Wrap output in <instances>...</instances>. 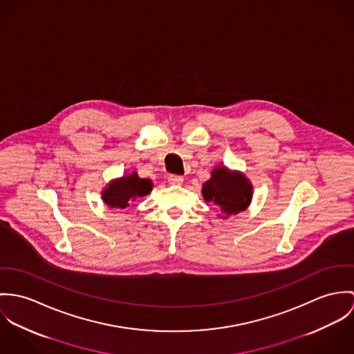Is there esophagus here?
<instances>
[{
  "mask_svg": "<svg viewBox=\"0 0 354 354\" xmlns=\"http://www.w3.org/2000/svg\"><path fill=\"white\" fill-rule=\"evenodd\" d=\"M168 182L171 185H182L183 183V176H179V175H169L168 176Z\"/></svg>",
  "mask_w": 354,
  "mask_h": 354,
  "instance_id": "esophagus-1",
  "label": "esophagus"
}]
</instances>
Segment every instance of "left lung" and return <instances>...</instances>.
Returning a JSON list of instances; mask_svg holds the SVG:
<instances>
[{"label":"left lung","mask_w":354,"mask_h":354,"mask_svg":"<svg viewBox=\"0 0 354 354\" xmlns=\"http://www.w3.org/2000/svg\"><path fill=\"white\" fill-rule=\"evenodd\" d=\"M252 183L243 172L223 164L216 165L210 172V179L202 185L203 199L218 207L217 216L223 220L244 212L252 201Z\"/></svg>","instance_id":"8db88e82"}]
</instances>
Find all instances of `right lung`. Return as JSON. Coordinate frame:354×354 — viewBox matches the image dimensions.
I'll return each instance as SVG.
<instances>
[{"instance_id": "add662e5", "label": "right lung", "mask_w": 354, "mask_h": 354, "mask_svg": "<svg viewBox=\"0 0 354 354\" xmlns=\"http://www.w3.org/2000/svg\"><path fill=\"white\" fill-rule=\"evenodd\" d=\"M153 189L151 179H142L134 171L111 180L103 190L102 199L111 209H126L130 202L148 196Z\"/></svg>"}]
</instances>
